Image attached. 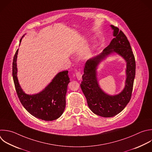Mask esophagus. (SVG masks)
Returning <instances> with one entry per match:
<instances>
[{"label": "esophagus", "mask_w": 152, "mask_h": 152, "mask_svg": "<svg viewBox=\"0 0 152 152\" xmlns=\"http://www.w3.org/2000/svg\"><path fill=\"white\" fill-rule=\"evenodd\" d=\"M76 77L77 79L78 80H80L82 79V74L80 73V72H77L76 73Z\"/></svg>", "instance_id": "34e87169"}]
</instances>
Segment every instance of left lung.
<instances>
[{"label":"left lung","mask_w":152,"mask_h":152,"mask_svg":"<svg viewBox=\"0 0 152 152\" xmlns=\"http://www.w3.org/2000/svg\"><path fill=\"white\" fill-rule=\"evenodd\" d=\"M110 27L114 38L102 53L86 61L80 84L90 110L94 114L104 118L113 117L125 109L131 97L135 75V58L127 37L116 27L113 25ZM113 54L119 55L126 62V79L122 91L115 95H110L99 85L97 69L101 62Z\"/></svg>","instance_id":"obj_1"}]
</instances>
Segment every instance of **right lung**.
<instances>
[{"instance_id":"add662e5","label":"right lung","mask_w":152,"mask_h":152,"mask_svg":"<svg viewBox=\"0 0 152 152\" xmlns=\"http://www.w3.org/2000/svg\"><path fill=\"white\" fill-rule=\"evenodd\" d=\"M22 37L20 41L21 42ZM19 45V46H20ZM17 50L12 63V76L15 89L20 102L26 110L33 116L44 120L52 121L59 118L66 107V95L70 78L68 71L58 73L50 82L37 94H27L21 88L17 77Z\"/></svg>"}]
</instances>
